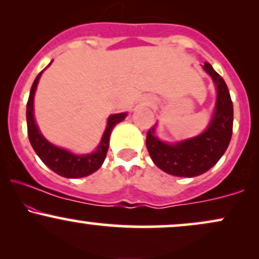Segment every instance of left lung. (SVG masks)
Returning <instances> with one entry per match:
<instances>
[{"mask_svg":"<svg viewBox=\"0 0 259 259\" xmlns=\"http://www.w3.org/2000/svg\"><path fill=\"white\" fill-rule=\"evenodd\" d=\"M203 68L212 76L218 91L214 115L206 132L175 145L157 139L153 127L147 132L146 146L153 163L174 177L192 178L206 173L222 158L233 135L234 108L228 86L209 63L206 62Z\"/></svg>","mask_w":259,"mask_h":259,"instance_id":"1","label":"left lung"}]
</instances>
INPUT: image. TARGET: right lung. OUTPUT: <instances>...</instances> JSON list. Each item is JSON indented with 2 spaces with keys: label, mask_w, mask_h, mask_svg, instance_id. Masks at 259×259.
Wrapping results in <instances>:
<instances>
[{
  "label": "right lung",
  "mask_w": 259,
  "mask_h": 259,
  "mask_svg": "<svg viewBox=\"0 0 259 259\" xmlns=\"http://www.w3.org/2000/svg\"><path fill=\"white\" fill-rule=\"evenodd\" d=\"M42 72L44 70H41L38 73L36 79L32 82L30 95H29L28 103H26V123H28L29 141H30L35 152L40 157V159L55 173L61 175V177L73 178V179L88 177V175L96 171L102 165L103 160L106 158L107 151H108L109 136H111L112 129L126 117V113L113 114L108 118V123H107L102 141H101L100 146L97 147V150L94 153L76 156V154L68 152L63 148L56 147L55 145L50 144L41 135V133L38 132L36 126V123L34 120V107H32L34 106V95L35 90H36L38 79H40Z\"/></svg>",
  "instance_id": "right-lung-1"
}]
</instances>
